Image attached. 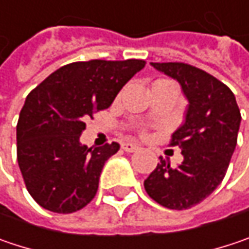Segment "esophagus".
Instances as JSON below:
<instances>
[{"mask_svg":"<svg viewBox=\"0 0 249 249\" xmlns=\"http://www.w3.org/2000/svg\"><path fill=\"white\" fill-rule=\"evenodd\" d=\"M122 149L127 153H133V151L139 150V146L136 143H132V142H126V143H122Z\"/></svg>","mask_w":249,"mask_h":249,"instance_id":"34e87169","label":"esophagus"}]
</instances>
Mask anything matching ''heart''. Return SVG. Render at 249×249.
I'll return each instance as SVG.
<instances>
[{
    "label": "heart",
    "instance_id": "b5f03b06",
    "mask_svg": "<svg viewBox=\"0 0 249 249\" xmlns=\"http://www.w3.org/2000/svg\"><path fill=\"white\" fill-rule=\"evenodd\" d=\"M164 80H167V79H159V80H156L154 83H157V82H164Z\"/></svg>",
    "mask_w": 249,
    "mask_h": 249
}]
</instances>
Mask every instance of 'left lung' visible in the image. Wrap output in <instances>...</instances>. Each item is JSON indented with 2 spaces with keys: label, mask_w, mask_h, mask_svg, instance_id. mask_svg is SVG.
<instances>
[{
  "label": "left lung",
  "mask_w": 249,
  "mask_h": 249,
  "mask_svg": "<svg viewBox=\"0 0 249 249\" xmlns=\"http://www.w3.org/2000/svg\"><path fill=\"white\" fill-rule=\"evenodd\" d=\"M151 66L180 83L188 106L184 123L170 142L181 149L183 163L170 167L160 157L144 188L160 205L186 210L221 184L237 146L240 109L231 89L205 71L181 62H151Z\"/></svg>",
  "instance_id": "8db88e82"
}]
</instances>
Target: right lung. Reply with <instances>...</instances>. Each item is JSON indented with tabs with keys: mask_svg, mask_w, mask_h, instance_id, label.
Masks as SVG:
<instances>
[{
	"mask_svg": "<svg viewBox=\"0 0 249 249\" xmlns=\"http://www.w3.org/2000/svg\"><path fill=\"white\" fill-rule=\"evenodd\" d=\"M144 65L142 59L68 63L31 90L17 124V159L28 193L45 210L69 214L93 200L102 169L120 146L80 144L85 120L107 109Z\"/></svg>",
	"mask_w": 249,
	"mask_h": 249,
	"instance_id": "1",
	"label": "right lung"
}]
</instances>
